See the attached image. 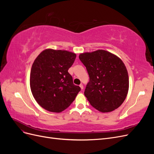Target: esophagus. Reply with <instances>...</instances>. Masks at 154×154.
Instances as JSON below:
<instances>
[{
  "instance_id": "esophagus-1",
  "label": "esophagus",
  "mask_w": 154,
  "mask_h": 154,
  "mask_svg": "<svg viewBox=\"0 0 154 154\" xmlns=\"http://www.w3.org/2000/svg\"><path fill=\"white\" fill-rule=\"evenodd\" d=\"M80 88H81V89H82V90H83V84H80Z\"/></svg>"
}]
</instances>
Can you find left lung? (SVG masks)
I'll use <instances>...</instances> for the list:
<instances>
[{
  "instance_id": "8db88e82",
  "label": "left lung",
  "mask_w": 154,
  "mask_h": 154,
  "mask_svg": "<svg viewBox=\"0 0 154 154\" xmlns=\"http://www.w3.org/2000/svg\"><path fill=\"white\" fill-rule=\"evenodd\" d=\"M89 76L84 94L90 104L101 112L118 109L127 97L129 80L122 60L105 50L79 56Z\"/></svg>"
}]
</instances>
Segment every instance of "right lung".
Masks as SVG:
<instances>
[{
	"label": "right lung",
	"mask_w": 154,
	"mask_h": 154,
	"mask_svg": "<svg viewBox=\"0 0 154 154\" xmlns=\"http://www.w3.org/2000/svg\"><path fill=\"white\" fill-rule=\"evenodd\" d=\"M76 57L67 51L49 49L35 59L31 70L30 87L35 100L44 109L62 112L80 91L68 72Z\"/></svg>",
	"instance_id": "right-lung-1"
}]
</instances>
